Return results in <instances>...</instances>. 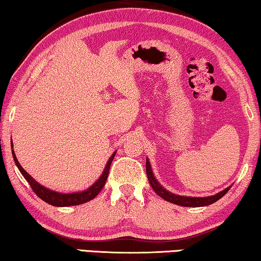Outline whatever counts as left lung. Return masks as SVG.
I'll return each mask as SVG.
<instances>
[{
    "label": "left lung",
    "instance_id": "obj_1",
    "mask_svg": "<svg viewBox=\"0 0 261 261\" xmlns=\"http://www.w3.org/2000/svg\"><path fill=\"white\" fill-rule=\"evenodd\" d=\"M146 172H147V177H148L149 185L152 186L153 191L155 192L159 196H161V198L165 199L166 201L176 203V205H180L184 207H201V206L211 205V203L218 201L219 199L222 198V196L229 191V188H231V187L226 188V190L220 192V193L212 196H207V198H191V196H181V195L169 193L168 191H166L165 188H162L161 185L158 182L156 179L153 175L152 168H150V164L148 160H146Z\"/></svg>",
    "mask_w": 261,
    "mask_h": 261
}]
</instances>
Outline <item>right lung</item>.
I'll list each match as a JSON object with an SVG mask.
<instances>
[{
  "label": "right lung",
  "mask_w": 261,
  "mask_h": 261,
  "mask_svg": "<svg viewBox=\"0 0 261 261\" xmlns=\"http://www.w3.org/2000/svg\"><path fill=\"white\" fill-rule=\"evenodd\" d=\"M11 148H13V143H11ZM11 152H13V156H14L15 164H16L18 169H20V172L22 173V175L24 176V179L29 182L30 187H32V190L34 191V193H35L37 196H39L40 199H42L43 201H46L47 203H49V205L58 206V207L81 205V203L88 202L92 199L95 198V196L100 193V191L103 188L106 181H107L109 168H111V164H112L113 159H114V156H115V153H114L111 156V159H109V160H108L107 165H106V168H105V171L102 173V175L100 176V179L97 180L96 182L94 184L92 187H89L88 190H86L84 192H80V193L63 194V193H58V192L48 190V188L43 187L42 185H40L39 182H36V181L34 180L33 177L30 176L28 173L24 171L23 168H22V166L20 165V162L17 161V159H16V155H15L14 150H11Z\"/></svg>",
  "instance_id": "obj_1"
}]
</instances>
